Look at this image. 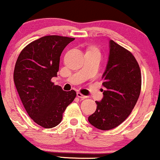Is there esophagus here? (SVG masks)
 <instances>
[{
    "instance_id": "1",
    "label": "esophagus",
    "mask_w": 160,
    "mask_h": 160,
    "mask_svg": "<svg viewBox=\"0 0 160 160\" xmlns=\"http://www.w3.org/2000/svg\"><path fill=\"white\" fill-rule=\"evenodd\" d=\"M77 96H78V98H82V99H85V98H87V96H86V95H83L82 94H81V93H80V92L77 93Z\"/></svg>"
}]
</instances>
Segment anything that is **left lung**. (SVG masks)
<instances>
[{"label":"left lung","instance_id":"8db88e82","mask_svg":"<svg viewBox=\"0 0 160 160\" xmlns=\"http://www.w3.org/2000/svg\"><path fill=\"white\" fill-rule=\"evenodd\" d=\"M102 85V100L95 102L96 111L89 116L90 124L101 130H110L130 115L141 93V73L132 53L110 40L109 59Z\"/></svg>","mask_w":160,"mask_h":160}]
</instances>
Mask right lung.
Instances as JSON below:
<instances>
[{"label":"right lung","instance_id":"right-lung-1","mask_svg":"<svg viewBox=\"0 0 160 160\" xmlns=\"http://www.w3.org/2000/svg\"><path fill=\"white\" fill-rule=\"evenodd\" d=\"M73 38L48 35L32 41L20 52L13 73L16 88L29 117L46 128L58 126L74 90L64 91L51 81L57 76L60 56Z\"/></svg>","mask_w":160,"mask_h":160}]
</instances>
